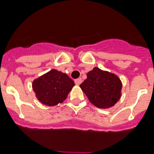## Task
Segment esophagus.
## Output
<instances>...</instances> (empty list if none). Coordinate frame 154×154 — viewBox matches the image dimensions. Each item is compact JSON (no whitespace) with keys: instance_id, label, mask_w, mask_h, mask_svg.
<instances>
[{"instance_id":"34e87169","label":"esophagus","mask_w":154,"mask_h":154,"mask_svg":"<svg viewBox=\"0 0 154 154\" xmlns=\"http://www.w3.org/2000/svg\"><path fill=\"white\" fill-rule=\"evenodd\" d=\"M82 83V79L81 78H77V79L75 80V84L77 85H79Z\"/></svg>"}]
</instances>
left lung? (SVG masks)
<instances>
[{"mask_svg": "<svg viewBox=\"0 0 154 154\" xmlns=\"http://www.w3.org/2000/svg\"><path fill=\"white\" fill-rule=\"evenodd\" d=\"M80 87L91 104L100 109H108L121 99L122 82L114 73L94 67Z\"/></svg>", "mask_w": 154, "mask_h": 154, "instance_id": "obj_1", "label": "left lung"}]
</instances>
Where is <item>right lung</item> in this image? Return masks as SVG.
Masks as SVG:
<instances>
[{"mask_svg": "<svg viewBox=\"0 0 154 154\" xmlns=\"http://www.w3.org/2000/svg\"><path fill=\"white\" fill-rule=\"evenodd\" d=\"M75 85L66 73L55 69L33 80L32 84L37 99L42 104L54 106L63 103Z\"/></svg>", "mask_w": 154, "mask_h": 154, "instance_id": "obj_1", "label": "right lung"}]
</instances>
